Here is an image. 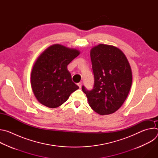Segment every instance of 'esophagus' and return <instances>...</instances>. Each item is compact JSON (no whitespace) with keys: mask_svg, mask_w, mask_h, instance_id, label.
Segmentation results:
<instances>
[{"mask_svg":"<svg viewBox=\"0 0 158 158\" xmlns=\"http://www.w3.org/2000/svg\"><path fill=\"white\" fill-rule=\"evenodd\" d=\"M82 85V82H79V83H78V84H77V85L79 86V88H81Z\"/></svg>","mask_w":158,"mask_h":158,"instance_id":"obj_1","label":"esophagus"}]
</instances>
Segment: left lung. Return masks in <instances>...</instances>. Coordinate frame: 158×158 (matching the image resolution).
Here are the masks:
<instances>
[{
	"instance_id": "8db88e82",
	"label": "left lung",
	"mask_w": 158,
	"mask_h": 158,
	"mask_svg": "<svg viewBox=\"0 0 158 158\" xmlns=\"http://www.w3.org/2000/svg\"><path fill=\"white\" fill-rule=\"evenodd\" d=\"M94 76L91 91L82 87L89 105L98 114L108 115L118 110L126 99L132 75L123 52L110 45L100 44L90 52Z\"/></svg>"
}]
</instances>
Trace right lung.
Wrapping results in <instances>:
<instances>
[{"mask_svg":"<svg viewBox=\"0 0 158 158\" xmlns=\"http://www.w3.org/2000/svg\"><path fill=\"white\" fill-rule=\"evenodd\" d=\"M80 54L76 49L54 44L42 52L31 72V84L37 100L49 108L64 103L79 87L72 81L68 65Z\"/></svg>","mask_w":158,"mask_h":158,"instance_id":"add662e5","label":"right lung"}]
</instances>
